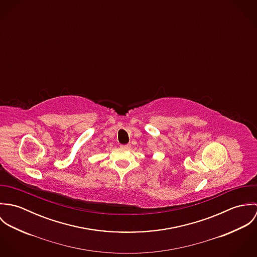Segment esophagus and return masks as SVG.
<instances>
[{
  "instance_id": "esophagus-1",
  "label": "esophagus",
  "mask_w": 257,
  "mask_h": 257,
  "mask_svg": "<svg viewBox=\"0 0 257 257\" xmlns=\"http://www.w3.org/2000/svg\"><path fill=\"white\" fill-rule=\"evenodd\" d=\"M121 148H125V149H128L131 147V145H125V146H121Z\"/></svg>"
}]
</instances>
